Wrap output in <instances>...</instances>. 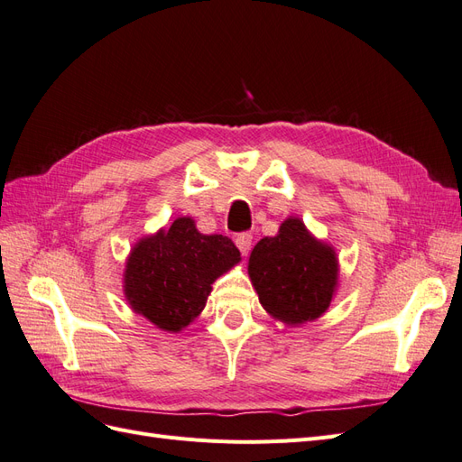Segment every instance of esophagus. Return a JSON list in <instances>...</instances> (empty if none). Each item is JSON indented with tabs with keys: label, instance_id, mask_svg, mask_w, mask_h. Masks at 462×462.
I'll return each instance as SVG.
<instances>
[{
	"label": "esophagus",
	"instance_id": "34e87169",
	"mask_svg": "<svg viewBox=\"0 0 462 462\" xmlns=\"http://www.w3.org/2000/svg\"><path fill=\"white\" fill-rule=\"evenodd\" d=\"M235 245L239 246L241 254L246 256L250 253V246H253V235H250V233H239V235L235 236Z\"/></svg>",
	"mask_w": 462,
	"mask_h": 462
}]
</instances>
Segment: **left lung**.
Returning a JSON list of instances; mask_svg holds the SVG:
<instances>
[{"instance_id":"8db88e82","label":"left lung","mask_w":462,"mask_h":462,"mask_svg":"<svg viewBox=\"0 0 462 462\" xmlns=\"http://www.w3.org/2000/svg\"><path fill=\"white\" fill-rule=\"evenodd\" d=\"M248 277L262 309L285 326L324 316L339 287L335 248L289 216L275 236H263L248 258Z\"/></svg>"}]
</instances>
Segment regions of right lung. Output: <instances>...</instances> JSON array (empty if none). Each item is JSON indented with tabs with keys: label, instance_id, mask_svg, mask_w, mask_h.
Returning a JSON list of instances; mask_svg holds the SVG:
<instances>
[{
	"label": "right lung",
	"instance_id": "right-lung-1",
	"mask_svg": "<svg viewBox=\"0 0 462 462\" xmlns=\"http://www.w3.org/2000/svg\"><path fill=\"white\" fill-rule=\"evenodd\" d=\"M241 262L229 236L204 235L192 217L138 239L125 262L123 292L131 310L167 333L200 316L212 283Z\"/></svg>",
	"mask_w": 462,
	"mask_h": 462
}]
</instances>
